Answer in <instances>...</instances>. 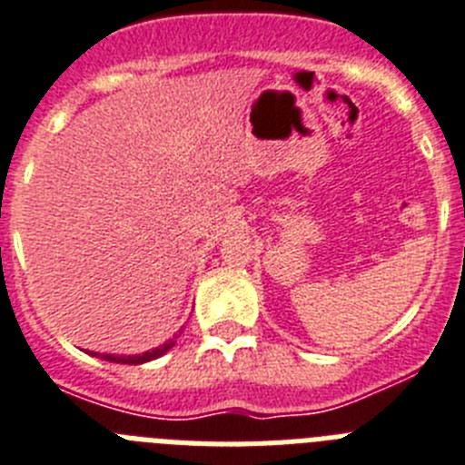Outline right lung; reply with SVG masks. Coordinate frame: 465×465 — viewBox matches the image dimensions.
<instances>
[{
	"mask_svg": "<svg viewBox=\"0 0 465 465\" xmlns=\"http://www.w3.org/2000/svg\"><path fill=\"white\" fill-rule=\"evenodd\" d=\"M175 346V337L168 339V341H163L161 346H156V349L147 351V353H137V355H112V353H93V355H100L103 361H110V362H121V365H143V362H149V361H156V358H161L163 353H168V351Z\"/></svg>",
	"mask_w": 465,
	"mask_h": 465,
	"instance_id": "1",
	"label": "right lung"
}]
</instances>
